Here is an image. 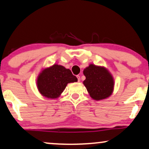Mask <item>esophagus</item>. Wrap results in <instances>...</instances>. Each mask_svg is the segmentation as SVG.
I'll return each mask as SVG.
<instances>
[{"label":"esophagus","instance_id":"obj_1","mask_svg":"<svg viewBox=\"0 0 149 149\" xmlns=\"http://www.w3.org/2000/svg\"><path fill=\"white\" fill-rule=\"evenodd\" d=\"M77 79H78V81L79 82L80 80H81V78H80V76H79V75H77Z\"/></svg>","mask_w":149,"mask_h":149}]
</instances>
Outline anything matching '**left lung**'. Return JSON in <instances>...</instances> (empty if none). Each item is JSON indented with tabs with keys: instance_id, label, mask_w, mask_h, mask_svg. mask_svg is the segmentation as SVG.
<instances>
[{
	"instance_id": "1",
	"label": "left lung",
	"mask_w": 149,
	"mask_h": 149,
	"mask_svg": "<svg viewBox=\"0 0 149 149\" xmlns=\"http://www.w3.org/2000/svg\"><path fill=\"white\" fill-rule=\"evenodd\" d=\"M83 74L86 77L83 84L93 100H103L111 95L114 82L106 68L90 64L83 70Z\"/></svg>"
}]
</instances>
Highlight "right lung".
Wrapping results in <instances>:
<instances>
[{
  "label": "right lung",
  "mask_w": 149,
  "mask_h": 149,
  "mask_svg": "<svg viewBox=\"0 0 149 149\" xmlns=\"http://www.w3.org/2000/svg\"><path fill=\"white\" fill-rule=\"evenodd\" d=\"M77 81V78L69 69L54 64L40 73L37 80V85L43 96L54 99L58 97L68 83Z\"/></svg>",
  "instance_id": "1"
}]
</instances>
